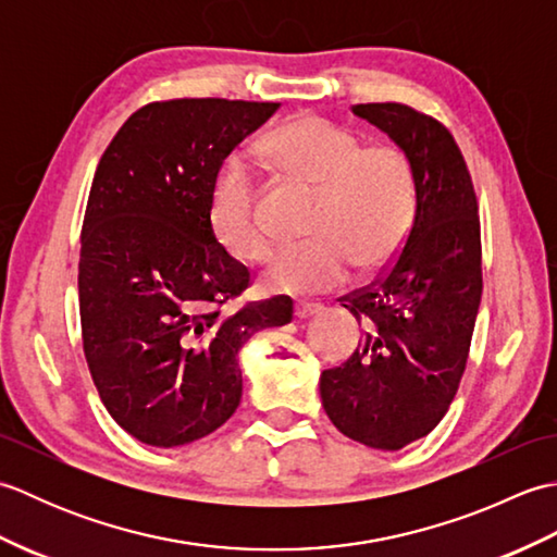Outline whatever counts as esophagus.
Returning <instances> with one entry per match:
<instances>
[{"label":"esophagus","mask_w":557,"mask_h":557,"mask_svg":"<svg viewBox=\"0 0 557 557\" xmlns=\"http://www.w3.org/2000/svg\"><path fill=\"white\" fill-rule=\"evenodd\" d=\"M321 313V306L318 304H309V301H299L297 306H294V318L297 321H309V318Z\"/></svg>","instance_id":"1"}]
</instances>
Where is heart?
Instances as JSON below:
<instances>
[{"label": "heart", "instance_id": "b5f03b06", "mask_svg": "<svg viewBox=\"0 0 557 557\" xmlns=\"http://www.w3.org/2000/svg\"><path fill=\"white\" fill-rule=\"evenodd\" d=\"M263 158L294 182L315 188L311 244L285 246L263 268V287L285 294H321L349 277L351 263L373 270L387 263L417 210V186L405 152L359 146L349 128L318 114H299L263 140ZM210 227L239 260H260L270 232L258 210L251 170L239 158L224 162L210 196Z\"/></svg>", "mask_w": 557, "mask_h": 557}]
</instances>
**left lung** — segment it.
I'll use <instances>...</instances> for the list:
<instances>
[{
    "label": "left lung",
    "mask_w": 557,
    "mask_h": 557,
    "mask_svg": "<svg viewBox=\"0 0 557 557\" xmlns=\"http://www.w3.org/2000/svg\"><path fill=\"white\" fill-rule=\"evenodd\" d=\"M405 152L417 210L395 263L345 309L366 337L321 373L323 409L339 433L373 449L429 435L455 399L481 304L479 206L467 162L447 128L407 104H354Z\"/></svg>",
    "instance_id": "8db88e82"
}]
</instances>
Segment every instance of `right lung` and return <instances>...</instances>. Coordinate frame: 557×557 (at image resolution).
<instances>
[{"label":"right lung","mask_w":557,"mask_h":557,"mask_svg":"<svg viewBox=\"0 0 557 557\" xmlns=\"http://www.w3.org/2000/svg\"><path fill=\"white\" fill-rule=\"evenodd\" d=\"M277 108L152 102L128 116L98 164L81 232L83 351L104 409L146 445L218 431L242 399L239 349L292 321L287 297L222 313L248 287V270L210 227L222 162Z\"/></svg>","instance_id":"1"}]
</instances>
